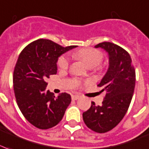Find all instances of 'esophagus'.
<instances>
[{
  "instance_id": "34e87169",
  "label": "esophagus",
  "mask_w": 149,
  "mask_h": 149,
  "mask_svg": "<svg viewBox=\"0 0 149 149\" xmlns=\"http://www.w3.org/2000/svg\"><path fill=\"white\" fill-rule=\"evenodd\" d=\"M79 97H80V95H72V100H77V99H79Z\"/></svg>"
}]
</instances>
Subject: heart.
<instances>
[{"instance_id": "b5f03b06", "label": "heart", "mask_w": 149, "mask_h": 149, "mask_svg": "<svg viewBox=\"0 0 149 149\" xmlns=\"http://www.w3.org/2000/svg\"><path fill=\"white\" fill-rule=\"evenodd\" d=\"M75 55L85 62L89 68H95L101 64L103 60V54L95 48L81 49L75 53ZM70 59L68 55L63 54L58 60V65L62 70H66L70 65Z\"/></svg>"}]
</instances>
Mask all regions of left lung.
Wrapping results in <instances>:
<instances>
[{"label": "left lung", "instance_id": "obj_1", "mask_svg": "<svg viewBox=\"0 0 149 149\" xmlns=\"http://www.w3.org/2000/svg\"><path fill=\"white\" fill-rule=\"evenodd\" d=\"M95 47L109 53V70L97 84L106 95L102 105L91 102L83 119L87 127L102 134L113 129L124 117L132 99L136 76L130 54L123 47L111 42H102Z\"/></svg>", "mask_w": 149, "mask_h": 149}]
</instances>
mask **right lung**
<instances>
[{
  "mask_svg": "<svg viewBox=\"0 0 149 149\" xmlns=\"http://www.w3.org/2000/svg\"><path fill=\"white\" fill-rule=\"evenodd\" d=\"M74 47L39 39L28 44L19 54L13 72L15 96L22 115L36 127L47 130L56 126L71 102L69 94L61 93L55 97L45 89L46 79L57 73L58 57Z\"/></svg>",
  "mask_w": 149,
  "mask_h": 149,
  "instance_id": "obj_1",
  "label": "right lung"
}]
</instances>
